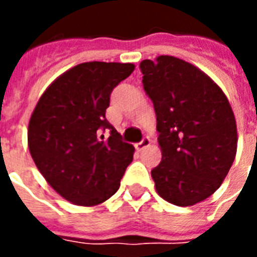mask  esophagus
<instances>
[{
    "label": "esophagus",
    "mask_w": 257,
    "mask_h": 257,
    "mask_svg": "<svg viewBox=\"0 0 257 257\" xmlns=\"http://www.w3.org/2000/svg\"><path fill=\"white\" fill-rule=\"evenodd\" d=\"M150 145H151V140L149 139V138H143V140H142L140 143H138L135 147H136V150L138 151H142V150H145V149H147V147H150Z\"/></svg>",
    "instance_id": "34e87169"
}]
</instances>
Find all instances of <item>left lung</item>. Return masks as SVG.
I'll return each mask as SVG.
<instances>
[{"instance_id":"left-lung-1","label":"left lung","mask_w":257,"mask_h":257,"mask_svg":"<svg viewBox=\"0 0 257 257\" xmlns=\"http://www.w3.org/2000/svg\"><path fill=\"white\" fill-rule=\"evenodd\" d=\"M154 104L160 165L158 195L178 206L204 201L220 187L237 154V122L227 96L208 74L175 56L140 63Z\"/></svg>"}]
</instances>
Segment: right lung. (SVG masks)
I'll list each match as a JSON object with an SVG mask.
<instances>
[{
    "label": "right lung",
    "instance_id": "1",
    "mask_svg": "<svg viewBox=\"0 0 257 257\" xmlns=\"http://www.w3.org/2000/svg\"><path fill=\"white\" fill-rule=\"evenodd\" d=\"M134 70L132 63L77 64L48 86L31 114V157L48 184L71 204L104 202L134 160V146L106 119L112 89Z\"/></svg>",
    "mask_w": 257,
    "mask_h": 257
}]
</instances>
